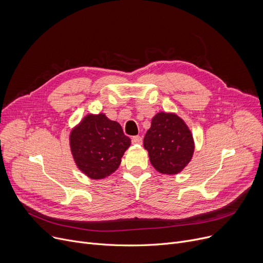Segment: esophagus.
Wrapping results in <instances>:
<instances>
[{
    "instance_id": "esophagus-1",
    "label": "esophagus",
    "mask_w": 263,
    "mask_h": 263,
    "mask_svg": "<svg viewBox=\"0 0 263 263\" xmlns=\"http://www.w3.org/2000/svg\"><path fill=\"white\" fill-rule=\"evenodd\" d=\"M143 143V139L140 135H136L132 137V144H142Z\"/></svg>"
}]
</instances>
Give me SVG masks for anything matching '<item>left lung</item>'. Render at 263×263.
<instances>
[{"label": "left lung", "mask_w": 263, "mask_h": 263, "mask_svg": "<svg viewBox=\"0 0 263 263\" xmlns=\"http://www.w3.org/2000/svg\"><path fill=\"white\" fill-rule=\"evenodd\" d=\"M150 163L161 174L176 175L190 163L194 140L185 122L174 113H158L144 137Z\"/></svg>", "instance_id": "obj_1"}]
</instances>
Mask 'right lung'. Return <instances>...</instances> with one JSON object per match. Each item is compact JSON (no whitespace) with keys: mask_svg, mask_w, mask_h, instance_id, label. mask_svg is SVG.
<instances>
[{"mask_svg":"<svg viewBox=\"0 0 263 263\" xmlns=\"http://www.w3.org/2000/svg\"><path fill=\"white\" fill-rule=\"evenodd\" d=\"M69 141L78 168L91 179L113 174L131 144L120 124L103 113L83 118L72 129Z\"/></svg>","mask_w":263,"mask_h":263,"instance_id":"right-lung-1","label":"right lung"}]
</instances>
